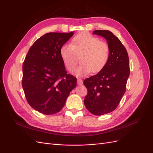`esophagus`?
<instances>
[{"label": "esophagus", "mask_w": 153, "mask_h": 153, "mask_svg": "<svg viewBox=\"0 0 153 153\" xmlns=\"http://www.w3.org/2000/svg\"><path fill=\"white\" fill-rule=\"evenodd\" d=\"M77 84L78 85H82L83 84V80L81 78H78L77 79Z\"/></svg>", "instance_id": "obj_1"}]
</instances>
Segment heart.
<instances>
[{"label": "heart", "instance_id": "1", "mask_svg": "<svg viewBox=\"0 0 153 153\" xmlns=\"http://www.w3.org/2000/svg\"><path fill=\"white\" fill-rule=\"evenodd\" d=\"M62 61L69 71L75 70L80 57V66L76 70L78 76L87 75L91 71L98 73L105 68L110 56L109 45L87 32H82L71 39L70 45L60 49Z\"/></svg>", "mask_w": 153, "mask_h": 153}]
</instances>
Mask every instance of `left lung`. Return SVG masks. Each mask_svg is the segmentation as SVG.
Returning <instances> with one entry per match:
<instances>
[{
    "instance_id": "8db88e82",
    "label": "left lung",
    "mask_w": 153,
    "mask_h": 153,
    "mask_svg": "<svg viewBox=\"0 0 153 153\" xmlns=\"http://www.w3.org/2000/svg\"><path fill=\"white\" fill-rule=\"evenodd\" d=\"M93 34L106 39L110 56L102 71L84 81L87 89L84 105L92 114L101 115L112 112L121 101L129 75V62L126 48L112 32L96 30Z\"/></svg>"
}]
</instances>
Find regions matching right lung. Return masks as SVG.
Returning a JSON list of instances; mask_svg holds the SVG:
<instances>
[{
  "mask_svg": "<svg viewBox=\"0 0 153 153\" xmlns=\"http://www.w3.org/2000/svg\"><path fill=\"white\" fill-rule=\"evenodd\" d=\"M74 34L49 32L31 46L23 63L22 87L32 108L46 115L61 111L76 78L68 74L60 49Z\"/></svg>",
  "mask_w": 153,
  "mask_h": 153,
  "instance_id": "add662e5",
  "label": "right lung"
}]
</instances>
